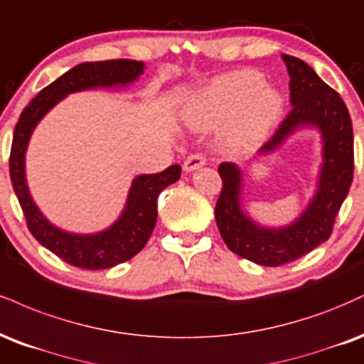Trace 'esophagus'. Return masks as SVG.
Segmentation results:
<instances>
[{
  "instance_id": "obj_1",
  "label": "esophagus",
  "mask_w": 364,
  "mask_h": 364,
  "mask_svg": "<svg viewBox=\"0 0 364 364\" xmlns=\"http://www.w3.org/2000/svg\"><path fill=\"white\" fill-rule=\"evenodd\" d=\"M204 165H206V158L200 155V153H194V155L186 158V161H183V170H186V172H194V170H199L200 166Z\"/></svg>"
}]
</instances>
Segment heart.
I'll return each mask as SVG.
<instances>
[{
    "mask_svg": "<svg viewBox=\"0 0 364 364\" xmlns=\"http://www.w3.org/2000/svg\"><path fill=\"white\" fill-rule=\"evenodd\" d=\"M283 93L259 71L243 70L213 81L186 110L192 127H215L233 119V131L252 138L272 126L283 112Z\"/></svg>",
    "mask_w": 364,
    "mask_h": 364,
    "instance_id": "obj_1",
    "label": "heart"
}]
</instances>
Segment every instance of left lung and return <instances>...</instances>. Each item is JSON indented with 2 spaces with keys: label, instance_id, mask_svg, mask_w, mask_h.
<instances>
[{
  "label": "left lung",
  "instance_id": "1",
  "mask_svg": "<svg viewBox=\"0 0 364 364\" xmlns=\"http://www.w3.org/2000/svg\"><path fill=\"white\" fill-rule=\"evenodd\" d=\"M283 61L291 78L289 102L293 109L276 134L259 149L257 156L277 151L294 132L317 129L322 139V164L314 198L289 225L264 226L252 220L242 206L240 166L223 161L218 168L223 189L215 218L226 247L240 257L267 267L293 262L331 237L354 170L353 122L344 100L305 61L288 54H283Z\"/></svg>",
  "mask_w": 364,
  "mask_h": 364
}]
</instances>
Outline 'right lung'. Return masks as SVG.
Listing matches in <instances>:
<instances>
[{
    "mask_svg": "<svg viewBox=\"0 0 364 364\" xmlns=\"http://www.w3.org/2000/svg\"><path fill=\"white\" fill-rule=\"evenodd\" d=\"M144 73V63L131 59L81 63L38 92L21 112L13 132L10 177L30 233L36 240L75 267L109 269L126 262L141 252L156 225V200L160 192L181 178V165L160 173H143L127 192L121 216L109 228L95 233H73L50 223L32 199L25 173V153L32 132L42 117L70 93L93 88H124Z\"/></svg>",
    "mask_w": 364,
    "mask_h": 364,
    "instance_id": "add662e5",
    "label": "right lung"
}]
</instances>
